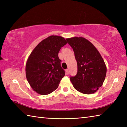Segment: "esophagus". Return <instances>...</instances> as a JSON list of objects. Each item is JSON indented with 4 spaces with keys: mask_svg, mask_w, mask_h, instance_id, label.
I'll use <instances>...</instances> for the list:
<instances>
[{
    "mask_svg": "<svg viewBox=\"0 0 127 127\" xmlns=\"http://www.w3.org/2000/svg\"><path fill=\"white\" fill-rule=\"evenodd\" d=\"M65 72H66V74L68 75L69 73V69H66L65 70Z\"/></svg>",
    "mask_w": 127,
    "mask_h": 127,
    "instance_id": "1",
    "label": "esophagus"
}]
</instances>
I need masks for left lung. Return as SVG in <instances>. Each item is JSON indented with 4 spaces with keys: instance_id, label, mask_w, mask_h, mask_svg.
Wrapping results in <instances>:
<instances>
[{
    "instance_id": "1",
    "label": "left lung",
    "mask_w": 127,
    "mask_h": 127,
    "mask_svg": "<svg viewBox=\"0 0 127 127\" xmlns=\"http://www.w3.org/2000/svg\"><path fill=\"white\" fill-rule=\"evenodd\" d=\"M73 49L77 64V72L70 76L74 87L80 92L92 94L99 90L106 74V67L100 54L95 46L83 37L66 39Z\"/></svg>"
}]
</instances>
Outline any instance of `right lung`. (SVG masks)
Instances as JSON below:
<instances>
[{"mask_svg": "<svg viewBox=\"0 0 127 127\" xmlns=\"http://www.w3.org/2000/svg\"><path fill=\"white\" fill-rule=\"evenodd\" d=\"M66 43L62 36H48L40 42L29 56L26 66V77L37 93L47 95L58 88L65 75L58 53Z\"/></svg>", "mask_w": 127, "mask_h": 127, "instance_id": "1", "label": "right lung"}]
</instances>
